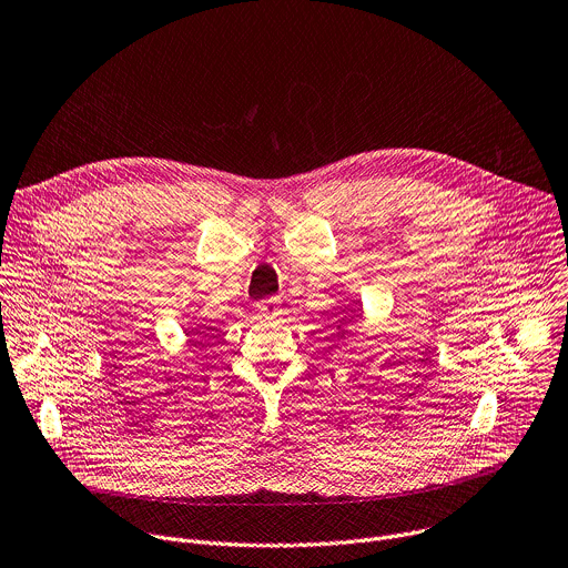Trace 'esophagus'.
Returning <instances> with one entry per match:
<instances>
[{
    "mask_svg": "<svg viewBox=\"0 0 568 568\" xmlns=\"http://www.w3.org/2000/svg\"><path fill=\"white\" fill-rule=\"evenodd\" d=\"M255 311H257L260 317L272 320V317H276L281 313V301L278 298H267V301H262V304H257Z\"/></svg>",
    "mask_w": 568,
    "mask_h": 568,
    "instance_id": "1",
    "label": "esophagus"
}]
</instances>
